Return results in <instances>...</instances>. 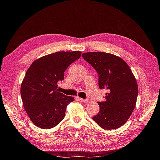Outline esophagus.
I'll list each match as a JSON object with an SVG mask.
<instances>
[{"label":"esophagus","mask_w":160,"mask_h":160,"mask_svg":"<svg viewBox=\"0 0 160 160\" xmlns=\"http://www.w3.org/2000/svg\"><path fill=\"white\" fill-rule=\"evenodd\" d=\"M79 100L82 101V102H84V103H88L89 100V99H82V98H78Z\"/></svg>","instance_id":"esophagus-1"}]
</instances>
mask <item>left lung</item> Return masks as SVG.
<instances>
[{"mask_svg":"<svg viewBox=\"0 0 160 160\" xmlns=\"http://www.w3.org/2000/svg\"><path fill=\"white\" fill-rule=\"evenodd\" d=\"M83 59L99 75V88L108 89L105 101L98 102L99 111L93 119L104 129H114L126 123L136 105L138 86L128 65L122 58L104 52H88Z\"/></svg>","mask_w":160,"mask_h":160,"instance_id":"obj_1","label":"left lung"}]
</instances>
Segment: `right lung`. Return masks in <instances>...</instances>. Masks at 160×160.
Here are the masks:
<instances>
[{
	"label": "right lung",
	"instance_id": "1",
	"mask_svg": "<svg viewBox=\"0 0 160 160\" xmlns=\"http://www.w3.org/2000/svg\"><path fill=\"white\" fill-rule=\"evenodd\" d=\"M81 55L78 51L54 52L34 61L27 71L21 95L24 108L36 126L51 129L64 119L67 106L74 98L59 92L57 83L64 79L67 67Z\"/></svg>",
	"mask_w": 160,
	"mask_h": 160
}]
</instances>
